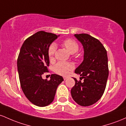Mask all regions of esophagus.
Masks as SVG:
<instances>
[{
  "instance_id": "obj_1",
  "label": "esophagus",
  "mask_w": 126,
  "mask_h": 126,
  "mask_svg": "<svg viewBox=\"0 0 126 126\" xmlns=\"http://www.w3.org/2000/svg\"><path fill=\"white\" fill-rule=\"evenodd\" d=\"M63 80H65L66 79H67V77H63Z\"/></svg>"
}]
</instances>
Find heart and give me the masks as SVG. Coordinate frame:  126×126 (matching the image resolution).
<instances>
[{
	"label": "heart",
	"mask_w": 126,
	"mask_h": 126,
	"mask_svg": "<svg viewBox=\"0 0 126 126\" xmlns=\"http://www.w3.org/2000/svg\"><path fill=\"white\" fill-rule=\"evenodd\" d=\"M63 44L65 47L66 49L71 53H76L79 49V45L76 41L71 39H67L63 41ZM56 49V45L55 43H53L49 46L47 50V55L49 59L53 58ZM74 68V65L73 63H58L53 67V71L57 74L66 76L69 73L71 70Z\"/></svg>",
	"instance_id": "b5f03b06"
}]
</instances>
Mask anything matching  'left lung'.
<instances>
[{
    "instance_id": "1",
    "label": "left lung",
    "mask_w": 126,
    "mask_h": 126,
    "mask_svg": "<svg viewBox=\"0 0 126 126\" xmlns=\"http://www.w3.org/2000/svg\"><path fill=\"white\" fill-rule=\"evenodd\" d=\"M74 36L83 46L84 60L75 70L81 77L80 80L74 78L75 85L71 94L77 104L87 107L98 101L104 94L109 74L108 56L105 48L97 39L88 34Z\"/></svg>"
}]
</instances>
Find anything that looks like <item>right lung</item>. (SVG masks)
<instances>
[{
  "mask_svg": "<svg viewBox=\"0 0 126 126\" xmlns=\"http://www.w3.org/2000/svg\"><path fill=\"white\" fill-rule=\"evenodd\" d=\"M58 36L51 32L40 31L28 37L21 46L17 59L18 71L21 89L34 105L46 107L52 102L56 89L63 77L53 74L50 80L42 79L48 73L49 58L47 50Z\"/></svg>",
  "mask_w": 126,
  "mask_h": 126,
  "instance_id": "add662e5",
  "label": "right lung"
}]
</instances>
